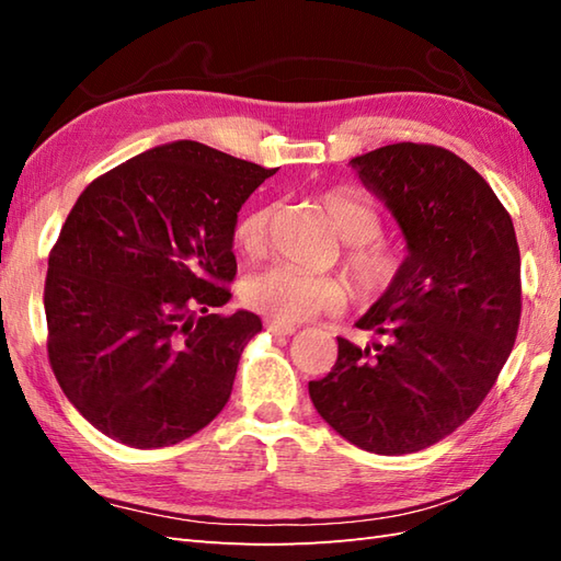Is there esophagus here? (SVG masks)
<instances>
[{
    "mask_svg": "<svg viewBox=\"0 0 561 561\" xmlns=\"http://www.w3.org/2000/svg\"><path fill=\"white\" fill-rule=\"evenodd\" d=\"M265 328L272 332V335H294L296 332V325H289V323H277V320H265Z\"/></svg>",
    "mask_w": 561,
    "mask_h": 561,
    "instance_id": "34e87169",
    "label": "esophagus"
}]
</instances>
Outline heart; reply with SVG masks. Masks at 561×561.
Returning <instances> with one entry per match:
<instances>
[{
    "instance_id": "b5f03b06",
    "label": "heart",
    "mask_w": 561,
    "mask_h": 561,
    "mask_svg": "<svg viewBox=\"0 0 561 561\" xmlns=\"http://www.w3.org/2000/svg\"><path fill=\"white\" fill-rule=\"evenodd\" d=\"M344 248V267L362 299H380L396 287L410 262L408 245L383 238V214L354 187H332L318 195ZM272 205L248 207L233 224V243L245 257H260L270 243ZM350 284L332 274H308L296 267H270L250 277L243 299L277 323H301L325 311H340L350 301Z\"/></svg>"
}]
</instances>
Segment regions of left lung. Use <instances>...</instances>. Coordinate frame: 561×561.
I'll list each match as a JSON object with an SVG mask.
<instances>
[{
	"label": "left lung",
	"instance_id": "obj_1",
	"mask_svg": "<svg viewBox=\"0 0 561 561\" xmlns=\"http://www.w3.org/2000/svg\"><path fill=\"white\" fill-rule=\"evenodd\" d=\"M352 165L396 214L410 262L356 323L383 342L337 337L308 392L350 444L402 456L456 432L496 383L518 335L520 253L506 207L453 151L398 141Z\"/></svg>",
	"mask_w": 561,
	"mask_h": 561
}]
</instances>
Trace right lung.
I'll return each instance as SVG.
<instances>
[{"label": "right lung", "instance_id": "right-lung-1", "mask_svg": "<svg viewBox=\"0 0 561 561\" xmlns=\"http://www.w3.org/2000/svg\"><path fill=\"white\" fill-rule=\"evenodd\" d=\"M277 169L199 141L149 149L79 195L47 257V359L87 422L133 448L197 434L231 398L262 323L217 313L233 224Z\"/></svg>", "mask_w": 561, "mask_h": 561}]
</instances>
